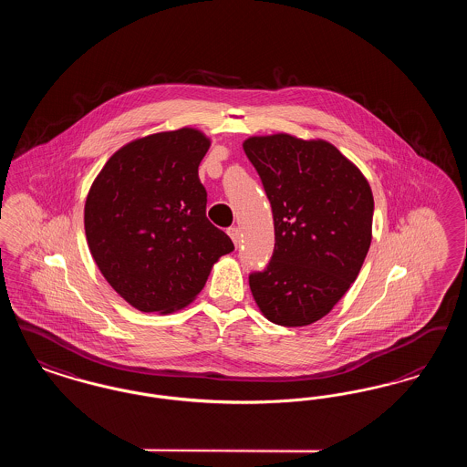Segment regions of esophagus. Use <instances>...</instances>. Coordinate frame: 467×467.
Masks as SVG:
<instances>
[{"label": "esophagus", "instance_id": "1", "mask_svg": "<svg viewBox=\"0 0 467 467\" xmlns=\"http://www.w3.org/2000/svg\"><path fill=\"white\" fill-rule=\"evenodd\" d=\"M227 234L231 236L233 244H236V246L240 244V229H238V227H234V225L229 227V229H227Z\"/></svg>", "mask_w": 467, "mask_h": 467}]
</instances>
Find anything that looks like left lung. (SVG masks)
<instances>
[{
  "label": "left lung",
  "instance_id": "1",
  "mask_svg": "<svg viewBox=\"0 0 467 467\" xmlns=\"http://www.w3.org/2000/svg\"><path fill=\"white\" fill-rule=\"evenodd\" d=\"M244 150L263 180L275 252L248 278L269 322L303 327L350 289L373 238V192L362 171L326 140L250 136Z\"/></svg>",
  "mask_w": 467,
  "mask_h": 467
}]
</instances>
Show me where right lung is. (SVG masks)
<instances>
[{"instance_id": "1", "label": "right lung", "mask_w": 467, "mask_h": 467, "mask_svg": "<svg viewBox=\"0 0 467 467\" xmlns=\"http://www.w3.org/2000/svg\"><path fill=\"white\" fill-rule=\"evenodd\" d=\"M210 143L194 128L136 138L90 185L84 208L90 255L136 310L168 315L185 308L213 265L234 250L206 219L198 168Z\"/></svg>"}]
</instances>
